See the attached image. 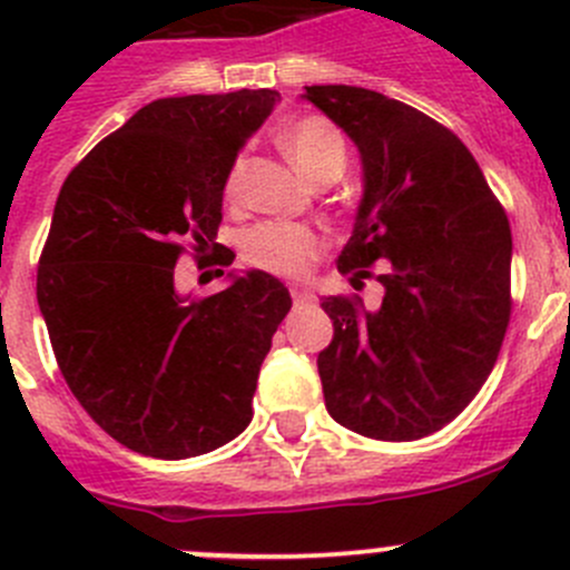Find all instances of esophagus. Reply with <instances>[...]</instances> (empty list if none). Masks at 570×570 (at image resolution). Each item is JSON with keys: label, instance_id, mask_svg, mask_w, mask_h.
I'll use <instances>...</instances> for the list:
<instances>
[{"label": "esophagus", "instance_id": "34e87169", "mask_svg": "<svg viewBox=\"0 0 570 570\" xmlns=\"http://www.w3.org/2000/svg\"><path fill=\"white\" fill-rule=\"evenodd\" d=\"M312 301H314V295L306 289V286H292V303H295V308L308 306Z\"/></svg>", "mask_w": 570, "mask_h": 570}]
</instances>
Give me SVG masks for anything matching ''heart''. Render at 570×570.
<instances>
[{
    "label": "heart",
    "instance_id": "b5f03b06",
    "mask_svg": "<svg viewBox=\"0 0 570 570\" xmlns=\"http://www.w3.org/2000/svg\"><path fill=\"white\" fill-rule=\"evenodd\" d=\"M281 148L292 159L297 170L320 187V184H333L347 168V142L342 131L331 120L306 115L297 118L281 131ZM245 159L237 157L228 165L226 178H223V195L226 200H239L243 193ZM322 250V237L312 226L301 223H281L264 220L243 234V256L250 267L267 269L278 275H297L317 258Z\"/></svg>",
    "mask_w": 570,
    "mask_h": 570
}]
</instances>
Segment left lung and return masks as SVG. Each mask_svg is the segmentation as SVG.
<instances>
[{
    "mask_svg": "<svg viewBox=\"0 0 570 570\" xmlns=\"http://www.w3.org/2000/svg\"><path fill=\"white\" fill-rule=\"evenodd\" d=\"M355 142L364 195L338 273L381 264L383 303L322 297L333 338L317 355L325 407L377 441H416L450 424L497 364L510 322L513 237L480 165L439 120L353 85H312Z\"/></svg>",
    "mask_w": 570,
    "mask_h": 570,
    "instance_id": "obj_1",
    "label": "left lung"
}]
</instances>
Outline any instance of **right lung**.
Segmentation results:
<instances>
[{
  "label": "right lung",
  "mask_w": 570,
  "mask_h": 570,
  "mask_svg": "<svg viewBox=\"0 0 570 570\" xmlns=\"http://www.w3.org/2000/svg\"><path fill=\"white\" fill-rule=\"evenodd\" d=\"M278 99L258 88L151 101L57 195L38 264L40 314L79 405L140 455H204L250 424L289 289L248 269L189 301L176 289V262L184 239L200 258L220 248L223 178Z\"/></svg>",
  "instance_id": "right-lung-1"
}]
</instances>
